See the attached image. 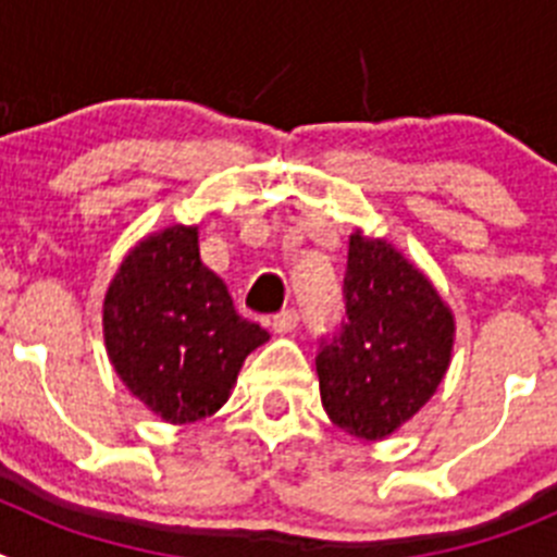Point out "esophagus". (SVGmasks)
Returning a JSON list of instances; mask_svg holds the SVG:
<instances>
[{
  "label": "esophagus",
  "mask_w": 557,
  "mask_h": 557,
  "mask_svg": "<svg viewBox=\"0 0 557 557\" xmlns=\"http://www.w3.org/2000/svg\"><path fill=\"white\" fill-rule=\"evenodd\" d=\"M270 326L278 334L295 332V326H298V312H295V309H284V312L273 314V323H270Z\"/></svg>",
  "instance_id": "1"
}]
</instances>
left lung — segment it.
<instances>
[{"instance_id":"left-lung-1","label":"left lung","mask_w":557,"mask_h":557,"mask_svg":"<svg viewBox=\"0 0 557 557\" xmlns=\"http://www.w3.org/2000/svg\"><path fill=\"white\" fill-rule=\"evenodd\" d=\"M346 314L314 359L332 424L362 441L391 437L435 396L455 346V314L435 284L382 236L348 239Z\"/></svg>"}]
</instances>
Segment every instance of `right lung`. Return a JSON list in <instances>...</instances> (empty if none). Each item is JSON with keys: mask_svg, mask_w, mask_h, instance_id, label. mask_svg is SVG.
<instances>
[{"mask_svg": "<svg viewBox=\"0 0 557 557\" xmlns=\"http://www.w3.org/2000/svg\"><path fill=\"white\" fill-rule=\"evenodd\" d=\"M102 337L122 385L166 424H191L228 401L245 357L270 334L234 309L200 259L198 225L133 245L102 301Z\"/></svg>", "mask_w": 557, "mask_h": 557, "instance_id": "add662e5", "label": "right lung"}]
</instances>
